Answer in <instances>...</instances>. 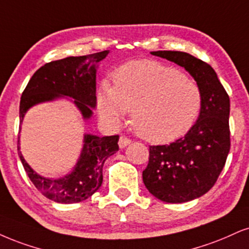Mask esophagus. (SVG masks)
Segmentation results:
<instances>
[{"instance_id": "esophagus-1", "label": "esophagus", "mask_w": 249, "mask_h": 249, "mask_svg": "<svg viewBox=\"0 0 249 249\" xmlns=\"http://www.w3.org/2000/svg\"><path fill=\"white\" fill-rule=\"evenodd\" d=\"M130 142H131V141L129 139H127V137H125V136H121V137H120V140H119L120 149L125 148V146H127L128 144H130Z\"/></svg>"}]
</instances>
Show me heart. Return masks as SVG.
<instances>
[{
	"instance_id": "b5f03b06",
	"label": "heart",
	"mask_w": 249,
	"mask_h": 249,
	"mask_svg": "<svg viewBox=\"0 0 249 249\" xmlns=\"http://www.w3.org/2000/svg\"><path fill=\"white\" fill-rule=\"evenodd\" d=\"M114 85L101 83V119L118 127L127 110L136 133L152 143H168L188 133L202 107V92L180 70L151 60L130 61L113 72Z\"/></svg>"
}]
</instances>
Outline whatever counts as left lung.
Segmentation results:
<instances>
[{
	"instance_id": "obj_1",
	"label": "left lung",
	"mask_w": 249,
	"mask_h": 249,
	"mask_svg": "<svg viewBox=\"0 0 249 249\" xmlns=\"http://www.w3.org/2000/svg\"><path fill=\"white\" fill-rule=\"evenodd\" d=\"M152 55L185 68L202 92L197 121L185 136L168 145L150 146L143 182L166 203H183L209 192L230 151V98L213 67L185 52L158 51Z\"/></svg>"
}]
</instances>
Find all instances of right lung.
Returning <instances> with one entry per match:
<instances>
[{"label":"right lung","mask_w":249,"mask_h":249,"mask_svg":"<svg viewBox=\"0 0 249 249\" xmlns=\"http://www.w3.org/2000/svg\"><path fill=\"white\" fill-rule=\"evenodd\" d=\"M108 53L109 51H104L84 56H69L46 63L36 70L21 94L20 124L32 106L67 97L71 98L83 119H90L97 104L98 63ZM118 135L99 137L85 134L83 149L75 167L62 178H46L33 171L19 151V145L18 155L30 180L42 195L57 203L70 204L84 201L99 189L103 183L104 162L118 151Z\"/></svg>","instance_id":"add662e5"}]
</instances>
